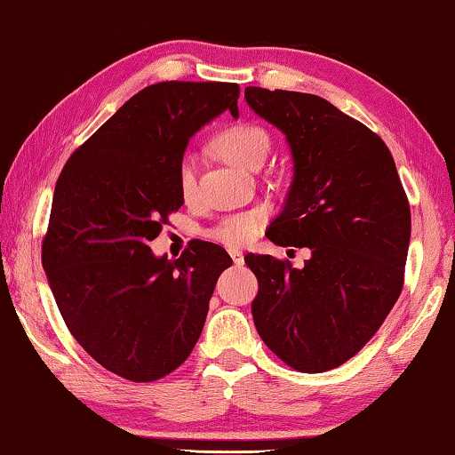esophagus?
Here are the masks:
<instances>
[{
	"mask_svg": "<svg viewBox=\"0 0 455 455\" xmlns=\"http://www.w3.org/2000/svg\"><path fill=\"white\" fill-rule=\"evenodd\" d=\"M229 256H232L235 267H242V264H243V251L242 250H229Z\"/></svg>",
	"mask_w": 455,
	"mask_h": 455,
	"instance_id": "obj_1",
	"label": "esophagus"
}]
</instances>
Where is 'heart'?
<instances>
[{
  "instance_id": "heart-1",
  "label": "heart",
  "mask_w": 455,
  "mask_h": 455,
  "mask_svg": "<svg viewBox=\"0 0 455 455\" xmlns=\"http://www.w3.org/2000/svg\"><path fill=\"white\" fill-rule=\"evenodd\" d=\"M268 134L262 128L251 124H237L232 128L223 130L215 138V150L242 169H254L258 163H264L268 155ZM179 187L183 197H191L197 187V177H195V163L193 156H185L180 160L179 169ZM267 221V212L264 209H250V212L232 215V218L220 221L213 229H209V237L226 246H243L254 240L260 234V229Z\"/></svg>"
}]
</instances>
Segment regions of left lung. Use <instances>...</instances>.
I'll use <instances>...</instances> for the list:
<instances>
[{"label":"left lung","instance_id":"obj_1","mask_svg":"<svg viewBox=\"0 0 455 455\" xmlns=\"http://www.w3.org/2000/svg\"><path fill=\"white\" fill-rule=\"evenodd\" d=\"M256 116L284 134L292 180L268 228L276 246L309 248L303 268L268 254L251 317L264 344L300 372L344 364L379 331L403 289L411 209L387 144L319 95L246 87Z\"/></svg>","mask_w":455,"mask_h":455}]
</instances>
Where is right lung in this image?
<instances>
[{"label": "right lung", "mask_w": 455, "mask_h": 455, "mask_svg": "<svg viewBox=\"0 0 455 455\" xmlns=\"http://www.w3.org/2000/svg\"><path fill=\"white\" fill-rule=\"evenodd\" d=\"M235 83H156L130 97L54 187L42 267L68 331L109 372L152 382L188 358L204 331L226 250L197 242L177 260L148 243L185 204L188 140L229 109Z\"/></svg>", "instance_id": "right-lung-1"}]
</instances>
